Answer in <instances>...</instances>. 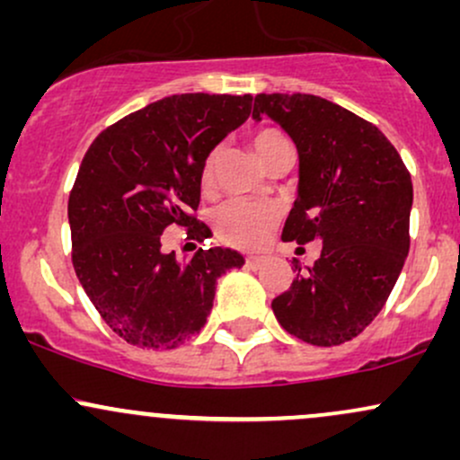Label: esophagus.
Returning a JSON list of instances; mask_svg holds the SVG:
<instances>
[{
	"instance_id": "34e87169",
	"label": "esophagus",
	"mask_w": 460,
	"mask_h": 460,
	"mask_svg": "<svg viewBox=\"0 0 460 460\" xmlns=\"http://www.w3.org/2000/svg\"><path fill=\"white\" fill-rule=\"evenodd\" d=\"M268 261H270V257H266V255H248L246 257V263L251 268H261V266H266Z\"/></svg>"
}]
</instances>
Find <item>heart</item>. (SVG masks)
Returning <instances> with one entry per match:
<instances>
[{
    "mask_svg": "<svg viewBox=\"0 0 460 460\" xmlns=\"http://www.w3.org/2000/svg\"><path fill=\"white\" fill-rule=\"evenodd\" d=\"M251 145L255 149L257 157L266 164L277 155L279 151L288 149L289 142L279 129L261 128L252 131ZM220 160V146L208 151L203 166H200V186L212 188L216 168ZM281 220V209L272 203H252V200L234 199L226 200L214 212V231L220 242L235 248H257L266 244V240L277 229Z\"/></svg>",
    "mask_w": 460,
    "mask_h": 460,
    "instance_id": "b5f03b06",
    "label": "heart"
}]
</instances>
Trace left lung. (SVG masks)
I'll return each mask as SVG.
<instances>
[{
  "label": "left lung",
  "mask_w": 460,
  "mask_h": 460,
  "mask_svg": "<svg viewBox=\"0 0 460 460\" xmlns=\"http://www.w3.org/2000/svg\"><path fill=\"white\" fill-rule=\"evenodd\" d=\"M296 142L298 199L285 242L320 240V260L272 300L279 324L311 346L350 341L378 315L409 255L413 183L402 157L369 120L315 94H257Z\"/></svg>",
  "instance_id": "obj_1"
}]
</instances>
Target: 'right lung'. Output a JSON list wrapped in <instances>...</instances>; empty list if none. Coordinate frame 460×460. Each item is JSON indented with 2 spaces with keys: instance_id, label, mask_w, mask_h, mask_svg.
Masks as SVG:
<instances>
[{
  "instance_id": "1",
  "label": "right lung",
  "mask_w": 460,
  "mask_h": 460,
  "mask_svg": "<svg viewBox=\"0 0 460 460\" xmlns=\"http://www.w3.org/2000/svg\"><path fill=\"white\" fill-rule=\"evenodd\" d=\"M244 94H172L105 128L68 194L71 260L94 309L131 346L171 350L208 322L216 279L244 260L199 248L177 261L162 234L212 235L197 218L205 155L251 114ZM197 246V244H194Z\"/></svg>"
}]
</instances>
